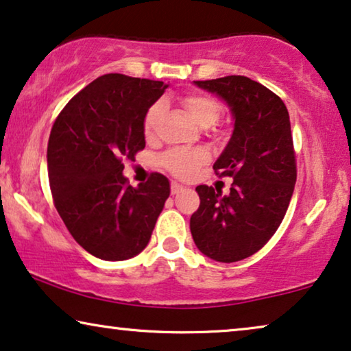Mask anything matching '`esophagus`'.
<instances>
[{
    "label": "esophagus",
    "instance_id": "obj_1",
    "mask_svg": "<svg viewBox=\"0 0 351 351\" xmlns=\"http://www.w3.org/2000/svg\"><path fill=\"white\" fill-rule=\"evenodd\" d=\"M184 190H185V186L180 185V184H177V182H172V184H171V193L172 195H179Z\"/></svg>",
    "mask_w": 351,
    "mask_h": 351
}]
</instances>
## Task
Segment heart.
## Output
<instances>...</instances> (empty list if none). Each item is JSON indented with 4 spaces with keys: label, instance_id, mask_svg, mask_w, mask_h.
Here are the masks:
<instances>
[{
    "label": "heart",
    "instance_id": "b5f03b06",
    "mask_svg": "<svg viewBox=\"0 0 351 351\" xmlns=\"http://www.w3.org/2000/svg\"><path fill=\"white\" fill-rule=\"evenodd\" d=\"M182 107L185 112L190 114V118L201 128H209L217 121L222 112V107L217 100L210 97V95L191 93L186 94L180 99ZM165 112V104L156 102L153 104L150 110L147 112L145 117V132L147 136H152L155 132L156 124L160 121L161 114ZM208 161V153L204 150H185V148H179V150H172L162 156V165L166 169H169L172 174L177 177H190L196 171V167Z\"/></svg>",
    "mask_w": 351,
    "mask_h": 351
}]
</instances>
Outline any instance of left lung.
I'll use <instances>...</instances> for the list:
<instances>
[{
  "label": "left lung",
  "instance_id": "obj_1",
  "mask_svg": "<svg viewBox=\"0 0 351 351\" xmlns=\"http://www.w3.org/2000/svg\"><path fill=\"white\" fill-rule=\"evenodd\" d=\"M230 108L233 132L214 162L233 179L230 193L198 185L190 219L196 247L213 261H243L265 246L285 219L297 179L289 113L270 89L246 76L193 81Z\"/></svg>",
  "mask_w": 351,
  "mask_h": 351
}]
</instances>
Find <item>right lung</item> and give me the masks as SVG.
<instances>
[{"label":"right lung","instance_id":"add662e5","mask_svg":"<svg viewBox=\"0 0 351 351\" xmlns=\"http://www.w3.org/2000/svg\"><path fill=\"white\" fill-rule=\"evenodd\" d=\"M169 84L108 73L80 90L57 117L47 143L56 209L81 247L128 261L147 247L171 184L153 174L132 186L123 160L145 148V117Z\"/></svg>","mask_w":351,"mask_h":351}]
</instances>
